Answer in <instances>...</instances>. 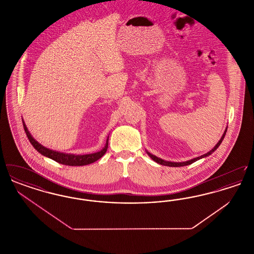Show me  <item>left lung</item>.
I'll use <instances>...</instances> for the list:
<instances>
[{"label": "left lung", "instance_id": "1", "mask_svg": "<svg viewBox=\"0 0 254 254\" xmlns=\"http://www.w3.org/2000/svg\"><path fill=\"white\" fill-rule=\"evenodd\" d=\"M227 129H228V127H226V129H225V131H224V134L222 135L221 139L219 140V142H218L216 145H214V147H213L211 150H209L207 153H205L204 155H201V156H199V157L193 158V159L189 160V161H185V162H170V161H166V160H163V159H161V158L157 157V156H155V155L151 154L150 152H148L147 150H145V151H146V153H147V155H148L149 157L151 158L153 161H155V162L158 163V164L162 165V166L174 167V168H176V167H185V166H189V165L192 164L194 162H196V161H198V160H200V159H202V158L207 157V156H209L210 154H212V153L217 149L218 147H219V145H221L222 141L224 140L225 135H226V132H227Z\"/></svg>", "mask_w": 254, "mask_h": 254}]
</instances>
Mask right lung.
Segmentation results:
<instances>
[{
	"mask_svg": "<svg viewBox=\"0 0 254 254\" xmlns=\"http://www.w3.org/2000/svg\"><path fill=\"white\" fill-rule=\"evenodd\" d=\"M23 125H24V129L25 134L29 140V142L31 143V145L34 146V148L36 149L39 153H41L42 155L46 156V157L50 158L52 160H54L57 163H60L65 166H85V165H89L91 163L96 162L97 160H99L100 158L103 157L104 154L107 152V149L109 147V136L108 139L106 141V145L105 146L98 152L95 153H90V154H84V155H77V154H71V153H64V152H60V151H56L53 149L48 148L43 145H41L38 141H36L33 136L28 131L25 124H24V119Z\"/></svg>",
	"mask_w": 254,
	"mask_h": 254,
	"instance_id": "add662e5",
	"label": "right lung"
}]
</instances>
